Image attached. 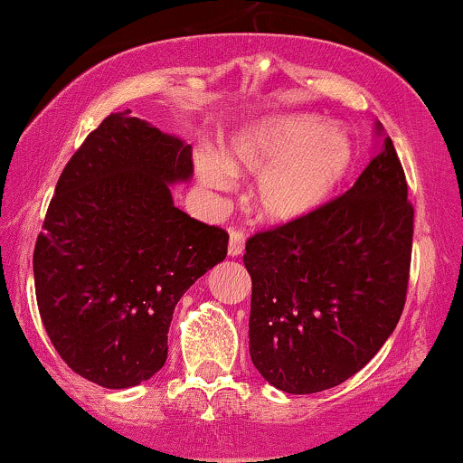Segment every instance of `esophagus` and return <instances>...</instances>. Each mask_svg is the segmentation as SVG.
I'll return each instance as SVG.
<instances>
[{
    "mask_svg": "<svg viewBox=\"0 0 463 463\" xmlns=\"http://www.w3.org/2000/svg\"><path fill=\"white\" fill-rule=\"evenodd\" d=\"M243 248H246V235L237 228L231 231V241H228V256H241Z\"/></svg>",
    "mask_w": 463,
    "mask_h": 463,
    "instance_id": "34e87169",
    "label": "esophagus"
}]
</instances>
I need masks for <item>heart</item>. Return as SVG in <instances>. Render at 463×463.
I'll list each match as a JSON object with an SVG mask.
<instances>
[{
	"label": "heart",
	"mask_w": 463,
	"mask_h": 463,
	"mask_svg": "<svg viewBox=\"0 0 463 463\" xmlns=\"http://www.w3.org/2000/svg\"><path fill=\"white\" fill-rule=\"evenodd\" d=\"M349 165V142L306 114L256 118L237 131L222 157L198 155L200 181L211 189H228L232 176H259L254 207L271 222L299 220L326 204Z\"/></svg>",
	"instance_id": "b5f03b06"
}]
</instances>
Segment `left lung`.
I'll use <instances>...</instances> for the list:
<instances>
[{
  "instance_id": "obj_1",
  "label": "left lung",
  "mask_w": 463,
  "mask_h": 463,
  "mask_svg": "<svg viewBox=\"0 0 463 463\" xmlns=\"http://www.w3.org/2000/svg\"><path fill=\"white\" fill-rule=\"evenodd\" d=\"M411 235L408 181L386 137L343 196L250 237V358L260 375L291 394L355 375L403 313Z\"/></svg>"
}]
</instances>
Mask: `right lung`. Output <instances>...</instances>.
<instances>
[{"label":"right lung","instance_id":"1","mask_svg":"<svg viewBox=\"0 0 463 463\" xmlns=\"http://www.w3.org/2000/svg\"><path fill=\"white\" fill-rule=\"evenodd\" d=\"M192 146L131 111L109 114L72 155L34 248L43 326L77 375L146 382L168 358L178 299L226 259L228 232L175 207Z\"/></svg>","mask_w":463,"mask_h":463}]
</instances>
